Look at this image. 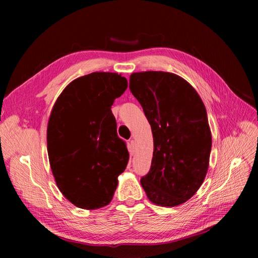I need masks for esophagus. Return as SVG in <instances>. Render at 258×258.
I'll return each instance as SVG.
<instances>
[{
    "label": "esophagus",
    "instance_id": "34e87169",
    "mask_svg": "<svg viewBox=\"0 0 258 258\" xmlns=\"http://www.w3.org/2000/svg\"><path fill=\"white\" fill-rule=\"evenodd\" d=\"M129 152L130 155H134L136 152V141L135 140H131L130 143H129Z\"/></svg>",
    "mask_w": 258,
    "mask_h": 258
}]
</instances>
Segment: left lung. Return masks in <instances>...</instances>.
Listing matches in <instances>:
<instances>
[{
  "mask_svg": "<svg viewBox=\"0 0 258 258\" xmlns=\"http://www.w3.org/2000/svg\"><path fill=\"white\" fill-rule=\"evenodd\" d=\"M129 83L154 139L143 189L160 207L184 204L197 192L209 168L212 137L206 106L192 86L173 73H132Z\"/></svg>",
  "mask_w": 258,
  "mask_h": 258,
  "instance_id": "8db88e82",
  "label": "left lung"
}]
</instances>
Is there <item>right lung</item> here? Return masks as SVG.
<instances>
[{
  "label": "right lung",
  "instance_id": "1",
  "mask_svg": "<svg viewBox=\"0 0 258 258\" xmlns=\"http://www.w3.org/2000/svg\"><path fill=\"white\" fill-rule=\"evenodd\" d=\"M128 87L117 73L93 72L70 83L54 103L47 126L50 168L62 195L81 209L111 202L129 153L117 136L111 106Z\"/></svg>",
  "mask_w": 258,
  "mask_h": 258
}]
</instances>
